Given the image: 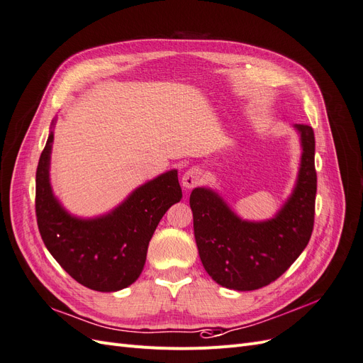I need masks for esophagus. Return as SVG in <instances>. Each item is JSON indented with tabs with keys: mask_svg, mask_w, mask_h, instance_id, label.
<instances>
[{
	"mask_svg": "<svg viewBox=\"0 0 363 363\" xmlns=\"http://www.w3.org/2000/svg\"><path fill=\"white\" fill-rule=\"evenodd\" d=\"M202 182V170L197 169V167H191L184 173L182 177V185L185 186L186 190L194 189L199 184Z\"/></svg>",
	"mask_w": 363,
	"mask_h": 363,
	"instance_id": "1",
	"label": "esophagus"
}]
</instances>
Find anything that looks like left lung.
Returning a JSON list of instances; mask_svg holds the SVG:
<instances>
[{"label":"left lung","mask_w":363,"mask_h":363,"mask_svg":"<svg viewBox=\"0 0 363 363\" xmlns=\"http://www.w3.org/2000/svg\"><path fill=\"white\" fill-rule=\"evenodd\" d=\"M301 161L294 190L274 218L241 220L216 191L194 189L190 196L194 238L206 273L221 286L253 291L282 276L308 245L315 216L317 172L315 137L298 123Z\"/></svg>","instance_id":"left-lung-1"}]
</instances>
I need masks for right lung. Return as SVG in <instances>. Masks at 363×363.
<instances>
[{
  "label": "right lung",
  "instance_id": "add662e5",
  "mask_svg": "<svg viewBox=\"0 0 363 363\" xmlns=\"http://www.w3.org/2000/svg\"><path fill=\"white\" fill-rule=\"evenodd\" d=\"M54 134L36 172V217L46 249L78 284L101 292L130 286L142 273L149 241L167 209L181 201L178 172L160 174L134 190L107 216L77 218L52 194L50 158Z\"/></svg>",
  "mask_w": 363,
  "mask_h": 363
}]
</instances>
